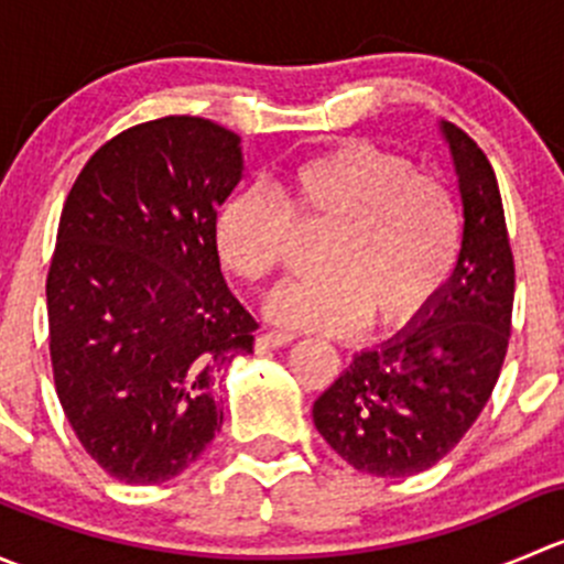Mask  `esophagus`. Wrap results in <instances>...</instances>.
Masks as SVG:
<instances>
[{
    "label": "esophagus",
    "instance_id": "obj_1",
    "mask_svg": "<svg viewBox=\"0 0 564 564\" xmlns=\"http://www.w3.org/2000/svg\"><path fill=\"white\" fill-rule=\"evenodd\" d=\"M294 340L292 333H281V329H270V333H261L256 338V351H270L281 349V346H289Z\"/></svg>",
    "mask_w": 564,
    "mask_h": 564
}]
</instances>
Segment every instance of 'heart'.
Listing matches in <instances>:
<instances>
[{"instance_id": "1", "label": "heart", "mask_w": 564, "mask_h": 564, "mask_svg": "<svg viewBox=\"0 0 564 564\" xmlns=\"http://www.w3.org/2000/svg\"><path fill=\"white\" fill-rule=\"evenodd\" d=\"M294 229H327L314 278L286 281L267 300L275 322L344 335L373 316L403 327L436 303L464 248V215L442 176L371 141H344L294 163L272 187L220 204L213 242L220 264L261 283L283 261Z\"/></svg>"}]
</instances>
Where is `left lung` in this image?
Masks as SVG:
<instances>
[{
	"instance_id": "left-lung-1",
	"label": "left lung",
	"mask_w": 564,
	"mask_h": 564,
	"mask_svg": "<svg viewBox=\"0 0 564 564\" xmlns=\"http://www.w3.org/2000/svg\"><path fill=\"white\" fill-rule=\"evenodd\" d=\"M464 202V248L436 303L360 351L314 403L327 445L357 471L409 477L464 440L491 398L510 340L516 264L486 152L442 122Z\"/></svg>"
}]
</instances>
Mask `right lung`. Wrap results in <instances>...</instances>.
Listing matches in <instances>:
<instances>
[{
	"mask_svg": "<svg viewBox=\"0 0 564 564\" xmlns=\"http://www.w3.org/2000/svg\"><path fill=\"white\" fill-rule=\"evenodd\" d=\"M242 180L240 135L163 117L106 141L73 182L51 256L48 349L78 442L117 480L182 475L224 423L215 377L253 351L213 224Z\"/></svg>",
	"mask_w": 564,
	"mask_h": 564,
	"instance_id": "1",
	"label": "right lung"
}]
</instances>
